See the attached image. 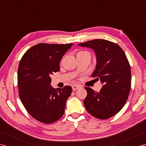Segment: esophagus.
<instances>
[{
  "mask_svg": "<svg viewBox=\"0 0 146 146\" xmlns=\"http://www.w3.org/2000/svg\"><path fill=\"white\" fill-rule=\"evenodd\" d=\"M80 88L79 86H77V85H74L72 86V90L73 91H76L77 89H79Z\"/></svg>",
  "mask_w": 146,
  "mask_h": 146,
  "instance_id": "1",
  "label": "esophagus"
}]
</instances>
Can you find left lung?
<instances>
[{
    "mask_svg": "<svg viewBox=\"0 0 146 146\" xmlns=\"http://www.w3.org/2000/svg\"><path fill=\"white\" fill-rule=\"evenodd\" d=\"M80 46L94 50L96 65L92 77L100 79V92L85 87L84 100L86 110L98 119H108L120 111L125 104L131 88V70L123 50L117 44L96 39L79 43Z\"/></svg>",
    "mask_w": 146,
    "mask_h": 146,
    "instance_id": "8db88e82",
    "label": "left lung"
}]
</instances>
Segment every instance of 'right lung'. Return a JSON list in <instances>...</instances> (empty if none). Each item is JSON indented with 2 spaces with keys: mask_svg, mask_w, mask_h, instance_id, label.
<instances>
[{
  "mask_svg": "<svg viewBox=\"0 0 146 146\" xmlns=\"http://www.w3.org/2000/svg\"><path fill=\"white\" fill-rule=\"evenodd\" d=\"M73 44L40 43L26 52L17 70L19 96L32 117L52 123L64 115L66 102L72 89L53 88L50 76L60 70V62Z\"/></svg>",
  "mask_w": 146,
  "mask_h": 146,
  "instance_id": "add662e5",
  "label": "right lung"
}]
</instances>
